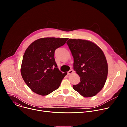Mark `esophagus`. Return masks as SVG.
<instances>
[{
	"label": "esophagus",
	"instance_id": "34e87169",
	"mask_svg": "<svg viewBox=\"0 0 127 127\" xmlns=\"http://www.w3.org/2000/svg\"><path fill=\"white\" fill-rule=\"evenodd\" d=\"M73 73V71L72 70H69V71L68 72L67 74H68V75H69V74H71Z\"/></svg>",
	"mask_w": 127,
	"mask_h": 127
}]
</instances>
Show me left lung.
Segmentation results:
<instances>
[{"mask_svg":"<svg viewBox=\"0 0 127 127\" xmlns=\"http://www.w3.org/2000/svg\"><path fill=\"white\" fill-rule=\"evenodd\" d=\"M67 44L73 57L74 70L80 78L73 89L83 97L95 96L103 87L107 76V63L103 51L86 40L70 39Z\"/></svg>","mask_w":127,"mask_h":127,"instance_id":"left-lung-1","label":"left lung"}]
</instances>
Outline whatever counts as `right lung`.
Listing matches in <instances>:
<instances>
[{
	"instance_id": "1",
	"label": "right lung",
	"mask_w": 127,
	"mask_h": 127,
	"mask_svg": "<svg viewBox=\"0 0 127 127\" xmlns=\"http://www.w3.org/2000/svg\"><path fill=\"white\" fill-rule=\"evenodd\" d=\"M68 39L41 38L33 42L26 49L21 72L24 81L33 92L47 95L60 86L67 73H62L57 68L54 53Z\"/></svg>"
}]
</instances>
